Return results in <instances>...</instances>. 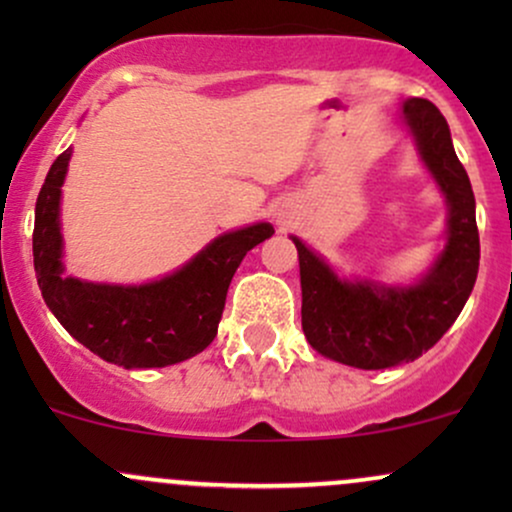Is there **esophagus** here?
I'll return each mask as SVG.
<instances>
[{
	"label": "esophagus",
	"mask_w": 512,
	"mask_h": 512,
	"mask_svg": "<svg viewBox=\"0 0 512 512\" xmlns=\"http://www.w3.org/2000/svg\"><path fill=\"white\" fill-rule=\"evenodd\" d=\"M274 219H276V221H279V223H281V226H284V223H286V219H289V216H286V214H284V211H276V214H274Z\"/></svg>",
	"instance_id": "1"
}]
</instances>
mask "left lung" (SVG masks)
Segmentation results:
<instances>
[{
    "mask_svg": "<svg viewBox=\"0 0 512 512\" xmlns=\"http://www.w3.org/2000/svg\"><path fill=\"white\" fill-rule=\"evenodd\" d=\"M397 115L448 207L445 245L426 274L414 284L346 279L291 236L301 264L305 339L317 354L363 370L409 363L431 349L462 313L479 272L477 204L448 122L426 98H409Z\"/></svg>",
    "mask_w": 512,
    "mask_h": 512,
    "instance_id": "left-lung-1",
    "label": "left lung"
}]
</instances>
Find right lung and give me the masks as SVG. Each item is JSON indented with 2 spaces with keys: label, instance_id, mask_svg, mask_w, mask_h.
Returning <instances> with one entry per match:
<instances>
[{
  "label": "right lung",
  "instance_id": "1",
  "mask_svg": "<svg viewBox=\"0 0 512 512\" xmlns=\"http://www.w3.org/2000/svg\"><path fill=\"white\" fill-rule=\"evenodd\" d=\"M72 146L52 163L35 202L33 264L52 315L76 342L122 368H163L214 342L226 293L243 257L274 236L267 221L214 238L161 279L98 284L64 274L62 185Z\"/></svg>",
  "mask_w": 512,
  "mask_h": 512
}]
</instances>
